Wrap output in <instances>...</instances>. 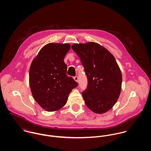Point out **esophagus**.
<instances>
[{
	"label": "esophagus",
	"mask_w": 151,
	"mask_h": 151,
	"mask_svg": "<svg viewBox=\"0 0 151 151\" xmlns=\"http://www.w3.org/2000/svg\"><path fill=\"white\" fill-rule=\"evenodd\" d=\"M74 80H75L76 82H78V77L77 76L74 77Z\"/></svg>",
	"instance_id": "34e87169"
}]
</instances>
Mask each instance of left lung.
Returning a JSON list of instances; mask_svg holds the SVG:
<instances>
[{
  "mask_svg": "<svg viewBox=\"0 0 151 151\" xmlns=\"http://www.w3.org/2000/svg\"><path fill=\"white\" fill-rule=\"evenodd\" d=\"M71 48L85 68L88 86L82 95L86 105L97 114L113 108L120 94L122 75L113 55L93 42L76 43Z\"/></svg>",
  "mask_w": 151,
  "mask_h": 151,
  "instance_id": "obj_1",
  "label": "left lung"
}]
</instances>
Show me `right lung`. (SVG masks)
I'll return each mask as SVG.
<instances>
[{
    "instance_id": "right-lung-1",
    "label": "right lung",
    "mask_w": 151,
    "mask_h": 151,
    "mask_svg": "<svg viewBox=\"0 0 151 151\" xmlns=\"http://www.w3.org/2000/svg\"><path fill=\"white\" fill-rule=\"evenodd\" d=\"M68 43L45 45L29 68V83L35 101L47 111L63 108L73 89L78 86L67 73L64 58L70 49Z\"/></svg>"
}]
</instances>
